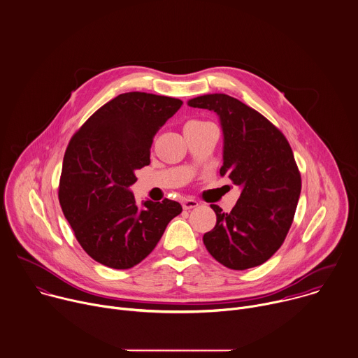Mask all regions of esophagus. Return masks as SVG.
<instances>
[{
    "label": "esophagus",
    "instance_id": "34e87169",
    "mask_svg": "<svg viewBox=\"0 0 358 358\" xmlns=\"http://www.w3.org/2000/svg\"><path fill=\"white\" fill-rule=\"evenodd\" d=\"M199 206V202L195 201V199H184L182 201V208L185 210H189V209H194V208H198Z\"/></svg>",
    "mask_w": 358,
    "mask_h": 358
}]
</instances>
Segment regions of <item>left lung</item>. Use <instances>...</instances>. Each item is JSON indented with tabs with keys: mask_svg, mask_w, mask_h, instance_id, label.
<instances>
[{
	"mask_svg": "<svg viewBox=\"0 0 358 358\" xmlns=\"http://www.w3.org/2000/svg\"><path fill=\"white\" fill-rule=\"evenodd\" d=\"M188 106L217 114L223 131L220 176L241 188L230 213L210 205L216 226L205 233L203 244L226 268L262 265L283 244L299 203L301 176L293 150L271 121L229 94L198 96Z\"/></svg>",
	"mask_w": 358,
	"mask_h": 358,
	"instance_id": "8db88e82",
	"label": "left lung"
}]
</instances>
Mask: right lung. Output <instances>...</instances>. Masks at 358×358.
<instances>
[{
	"label": "right lung",
	"mask_w": 358,
	"mask_h": 358,
	"mask_svg": "<svg viewBox=\"0 0 358 358\" xmlns=\"http://www.w3.org/2000/svg\"><path fill=\"white\" fill-rule=\"evenodd\" d=\"M180 99L145 92L118 94L71 138L64 155L58 198L80 247L96 262L129 269L157 245L182 210L176 201H143L129 187L150 163L157 131L181 107Z\"/></svg>",
	"instance_id": "obj_1"
}]
</instances>
